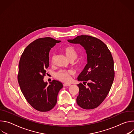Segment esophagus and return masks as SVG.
Wrapping results in <instances>:
<instances>
[{
  "instance_id": "1",
  "label": "esophagus",
  "mask_w": 134,
  "mask_h": 134,
  "mask_svg": "<svg viewBox=\"0 0 134 134\" xmlns=\"http://www.w3.org/2000/svg\"><path fill=\"white\" fill-rule=\"evenodd\" d=\"M70 84H69V83H64V86H70Z\"/></svg>"
}]
</instances>
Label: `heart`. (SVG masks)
Here are the masks:
<instances>
[{"mask_svg":"<svg viewBox=\"0 0 134 134\" xmlns=\"http://www.w3.org/2000/svg\"><path fill=\"white\" fill-rule=\"evenodd\" d=\"M63 51L69 60H75L77 56V52L71 46H67L63 48ZM55 59V55L52 54L51 57V62L53 63ZM73 74L71 70H62L57 72L55 76L57 79L63 82H68L70 80V75Z\"/></svg>","mask_w":134,"mask_h":134,"instance_id":"heart-1","label":"heart"}]
</instances>
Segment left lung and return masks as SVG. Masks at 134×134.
<instances>
[{"label":"left lung","mask_w":134,"mask_h":134,"mask_svg":"<svg viewBox=\"0 0 134 134\" xmlns=\"http://www.w3.org/2000/svg\"><path fill=\"white\" fill-rule=\"evenodd\" d=\"M71 43L80 44L87 54V64L77 80L83 82L77 85L79 94L76 102L84 109H93L100 105L107 97L114 78V62L111 52L105 43L90 35L77 36Z\"/></svg>","instance_id":"1"}]
</instances>
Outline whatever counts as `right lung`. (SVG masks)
I'll return each instance as SVG.
<instances>
[{
	"label": "right lung",
	"mask_w": 134,
	"mask_h": 134,
	"mask_svg": "<svg viewBox=\"0 0 134 134\" xmlns=\"http://www.w3.org/2000/svg\"><path fill=\"white\" fill-rule=\"evenodd\" d=\"M61 41L50 37L37 39L25 49L19 63L18 82L28 103L35 110L47 112L56 104L63 84L53 80L48 85L43 81L49 65L51 48Z\"/></svg>",
	"instance_id": "obj_1"
}]
</instances>
